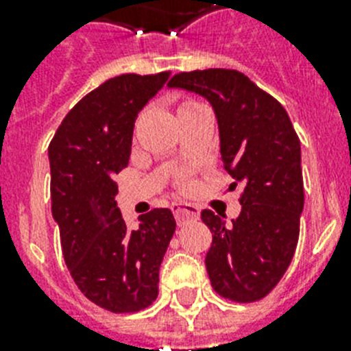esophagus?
Returning a JSON list of instances; mask_svg holds the SVG:
<instances>
[{"label": "esophagus", "mask_w": 351, "mask_h": 351, "mask_svg": "<svg viewBox=\"0 0 351 351\" xmlns=\"http://www.w3.org/2000/svg\"><path fill=\"white\" fill-rule=\"evenodd\" d=\"M173 213H175V219L178 224H186L187 220H197L198 215H200V209L195 206V204L187 202H176L171 206Z\"/></svg>", "instance_id": "34e87169"}]
</instances>
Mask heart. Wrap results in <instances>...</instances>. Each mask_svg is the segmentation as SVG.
Here are the masks:
<instances>
[{
  "label": "heart",
  "instance_id": "obj_1",
  "mask_svg": "<svg viewBox=\"0 0 351 351\" xmlns=\"http://www.w3.org/2000/svg\"><path fill=\"white\" fill-rule=\"evenodd\" d=\"M198 101L195 100H186V101H182V106H180V111L182 109H187V107H191V106H197Z\"/></svg>",
  "mask_w": 351,
  "mask_h": 351
}]
</instances>
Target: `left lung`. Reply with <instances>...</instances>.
<instances>
[{"label": "left lung", "instance_id": "left-lung-1", "mask_svg": "<svg viewBox=\"0 0 351 351\" xmlns=\"http://www.w3.org/2000/svg\"><path fill=\"white\" fill-rule=\"evenodd\" d=\"M169 87L204 96L219 121L224 169L242 184V211L231 224L226 215L204 209L213 233L206 255L215 291L234 302L264 299L295 255L304 184L300 140L288 112L245 74L206 69L175 74Z\"/></svg>", "mask_w": 351, "mask_h": 351}]
</instances>
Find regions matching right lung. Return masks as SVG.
Wrapping results in <instances>:
<instances>
[{"instance_id":"right-lung-1","label":"right lung","mask_w":351,"mask_h":351,"mask_svg":"<svg viewBox=\"0 0 351 351\" xmlns=\"http://www.w3.org/2000/svg\"><path fill=\"white\" fill-rule=\"evenodd\" d=\"M171 73L121 74L90 90L63 118L49 145L52 217L80 291L112 313H132L158 297V271L176 222L153 209L129 230L112 180L129 164L138 112Z\"/></svg>"}]
</instances>
